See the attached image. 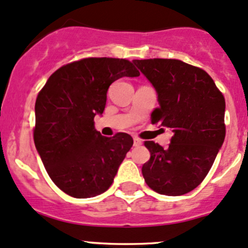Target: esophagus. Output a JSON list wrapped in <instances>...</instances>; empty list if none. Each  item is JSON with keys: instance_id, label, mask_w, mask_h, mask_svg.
Wrapping results in <instances>:
<instances>
[{"instance_id": "34e87169", "label": "esophagus", "mask_w": 248, "mask_h": 248, "mask_svg": "<svg viewBox=\"0 0 248 248\" xmlns=\"http://www.w3.org/2000/svg\"><path fill=\"white\" fill-rule=\"evenodd\" d=\"M141 144H142V141L139 138H134L133 139V145H134V146H140V145H141Z\"/></svg>"}]
</instances>
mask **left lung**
I'll list each match as a JSON object with an SVG mask.
<instances>
[{
    "label": "left lung",
    "mask_w": 248,
    "mask_h": 248,
    "mask_svg": "<svg viewBox=\"0 0 248 248\" xmlns=\"http://www.w3.org/2000/svg\"><path fill=\"white\" fill-rule=\"evenodd\" d=\"M157 92L152 124L170 128L167 149L145 141L150 159L141 172L150 188L182 196L205 179L226 137V101L211 77L198 67L171 59L133 60Z\"/></svg>",
    "instance_id": "1"
}]
</instances>
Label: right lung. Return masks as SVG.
I'll list each match as a JSON object with an SVG mask.
<instances>
[{
    "label": "right lung",
    "instance_id": "obj_1",
    "mask_svg": "<svg viewBox=\"0 0 248 248\" xmlns=\"http://www.w3.org/2000/svg\"><path fill=\"white\" fill-rule=\"evenodd\" d=\"M139 77L124 59L89 57L57 69L37 97L33 139L47 174L74 198H91L111 186L133 145L127 133L112 138L94 128L115 80Z\"/></svg>",
    "mask_w": 248,
    "mask_h": 248
}]
</instances>
